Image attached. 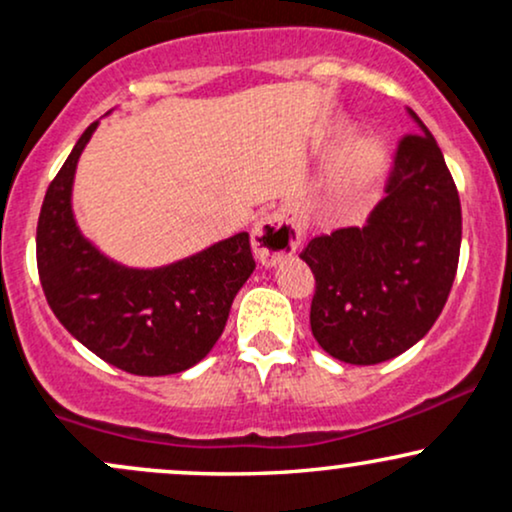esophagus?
<instances>
[{
    "instance_id": "esophagus-1",
    "label": "esophagus",
    "mask_w": 512,
    "mask_h": 512,
    "mask_svg": "<svg viewBox=\"0 0 512 512\" xmlns=\"http://www.w3.org/2000/svg\"><path fill=\"white\" fill-rule=\"evenodd\" d=\"M301 238V223L286 211H274V214L257 221L255 228H252V248H255V257L264 267H272V264L284 260L286 255H293L301 245Z\"/></svg>"
}]
</instances>
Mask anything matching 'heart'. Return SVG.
Instances as JSON below:
<instances>
[{
    "label": "heart",
    "instance_id": "heart-1",
    "mask_svg": "<svg viewBox=\"0 0 512 512\" xmlns=\"http://www.w3.org/2000/svg\"><path fill=\"white\" fill-rule=\"evenodd\" d=\"M383 168V151L373 139H358L351 144L349 154H346L344 163V180L351 187L368 185L375 175Z\"/></svg>",
    "mask_w": 512,
    "mask_h": 512
}]
</instances>
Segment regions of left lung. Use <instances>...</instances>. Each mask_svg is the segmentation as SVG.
<instances>
[{"instance_id": "1", "label": "left lung", "mask_w": 512, "mask_h": 512, "mask_svg": "<svg viewBox=\"0 0 512 512\" xmlns=\"http://www.w3.org/2000/svg\"><path fill=\"white\" fill-rule=\"evenodd\" d=\"M399 139L385 197L361 228L305 245L315 274L310 330L354 366L390 361L424 339L448 301L462 243V209L440 146L424 122Z\"/></svg>"}]
</instances>
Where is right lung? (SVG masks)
Instances as JSON below:
<instances>
[{
    "mask_svg": "<svg viewBox=\"0 0 512 512\" xmlns=\"http://www.w3.org/2000/svg\"><path fill=\"white\" fill-rule=\"evenodd\" d=\"M86 127L40 207L35 257L52 313L64 330L110 366L132 375H173L192 368L219 342L240 286L250 279V236L236 233L158 269H132L81 236L72 185Z\"/></svg>",
    "mask_w": 512,
    "mask_h": 512,
    "instance_id": "add662e5",
    "label": "right lung"
}]
</instances>
